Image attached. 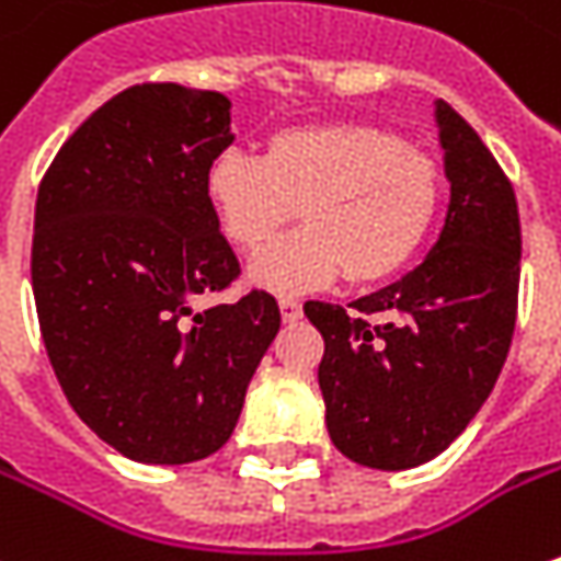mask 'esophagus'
<instances>
[{"label":"esophagus","mask_w":561,"mask_h":561,"mask_svg":"<svg viewBox=\"0 0 561 561\" xmlns=\"http://www.w3.org/2000/svg\"><path fill=\"white\" fill-rule=\"evenodd\" d=\"M279 310H282V320H285V323H295V320H301V305H298L295 298H279Z\"/></svg>","instance_id":"obj_1"}]
</instances>
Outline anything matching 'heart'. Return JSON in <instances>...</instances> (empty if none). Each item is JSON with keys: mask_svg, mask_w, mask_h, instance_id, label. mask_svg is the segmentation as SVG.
<instances>
[{"mask_svg": "<svg viewBox=\"0 0 561 561\" xmlns=\"http://www.w3.org/2000/svg\"><path fill=\"white\" fill-rule=\"evenodd\" d=\"M207 201L222 234L260 254L298 216L307 226L254 260L251 282L298 295L342 273L377 285L402 273L433 229L439 169L433 157L370 122L285 128L263 159L226 150L207 165Z\"/></svg>", "mask_w": 561, "mask_h": 561, "instance_id": "b5f03b06", "label": "heart"}]
</instances>
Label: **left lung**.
I'll return each mask as SVG.
<instances>
[{
	"instance_id": "1",
	"label": "left lung",
	"mask_w": 561,
	"mask_h": 561,
	"mask_svg": "<svg viewBox=\"0 0 561 561\" xmlns=\"http://www.w3.org/2000/svg\"><path fill=\"white\" fill-rule=\"evenodd\" d=\"M436 125L451 197L424 263L357 298L354 313L305 305L327 345L317 377L329 439L377 471L417 468L461 436L500 379L518 313L522 219L512 182L443 100Z\"/></svg>"
}]
</instances>
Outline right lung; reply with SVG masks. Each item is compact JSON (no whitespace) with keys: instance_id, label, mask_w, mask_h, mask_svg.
Here are the masks:
<instances>
[{"instance_id":"right-lung-1","label":"right lung","mask_w":561,"mask_h":561,"mask_svg":"<svg viewBox=\"0 0 561 561\" xmlns=\"http://www.w3.org/2000/svg\"><path fill=\"white\" fill-rule=\"evenodd\" d=\"M229 110L216 90L128 87L39 182L31 279L49 364L78 417L144 465L226 446L282 323L256 288L194 310L241 273L204 187L234 140Z\"/></svg>"}]
</instances>
